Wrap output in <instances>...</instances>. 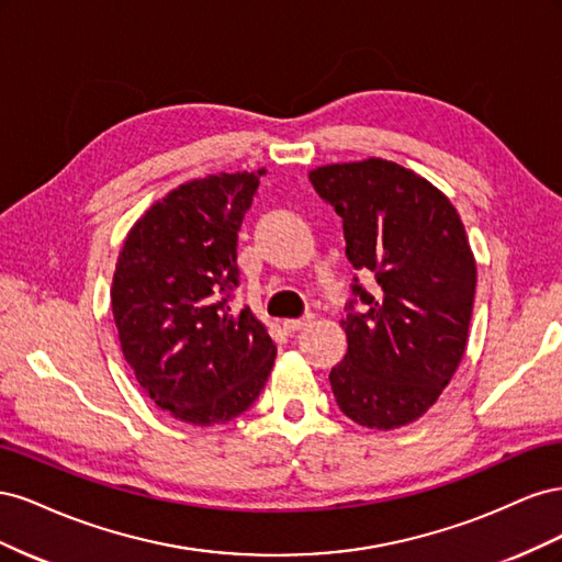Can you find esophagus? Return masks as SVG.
I'll return each instance as SVG.
<instances>
[{
	"instance_id": "1",
	"label": "esophagus",
	"mask_w": 562,
	"mask_h": 562,
	"mask_svg": "<svg viewBox=\"0 0 562 562\" xmlns=\"http://www.w3.org/2000/svg\"><path fill=\"white\" fill-rule=\"evenodd\" d=\"M312 323V318L307 316V318H288V321H283V328L288 330V333H297V330H304Z\"/></svg>"
}]
</instances>
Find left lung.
<instances>
[{"label":"left lung","instance_id":"8db88e82","mask_svg":"<svg viewBox=\"0 0 562 562\" xmlns=\"http://www.w3.org/2000/svg\"><path fill=\"white\" fill-rule=\"evenodd\" d=\"M314 190L342 217L347 258L378 281L370 295L353 279L339 326L347 356L330 370L349 419L391 431L419 419L464 359L475 295V258L450 199L394 161L328 164L310 171Z\"/></svg>","mask_w":562,"mask_h":562}]
</instances>
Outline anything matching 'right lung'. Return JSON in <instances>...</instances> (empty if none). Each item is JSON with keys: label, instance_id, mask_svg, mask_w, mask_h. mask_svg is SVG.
<instances>
[{"label": "right lung", "instance_id": "add662e5", "mask_svg": "<svg viewBox=\"0 0 562 562\" xmlns=\"http://www.w3.org/2000/svg\"><path fill=\"white\" fill-rule=\"evenodd\" d=\"M262 173L182 182L135 220L116 258L110 300L124 359L155 405L194 427L248 411L277 359L265 323L227 304Z\"/></svg>", "mask_w": 562, "mask_h": 562}]
</instances>
